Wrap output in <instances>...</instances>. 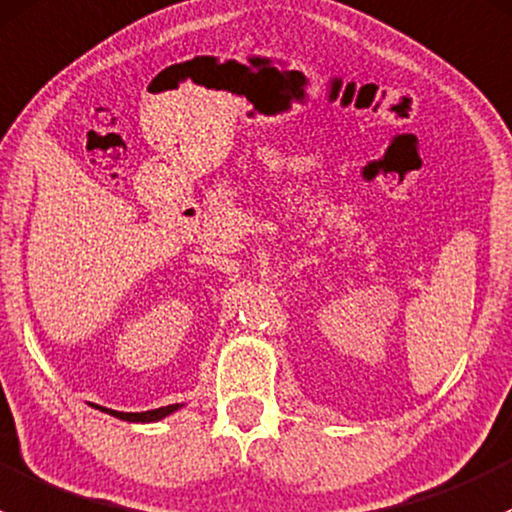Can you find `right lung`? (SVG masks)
Masks as SVG:
<instances>
[{"mask_svg":"<svg viewBox=\"0 0 512 512\" xmlns=\"http://www.w3.org/2000/svg\"><path fill=\"white\" fill-rule=\"evenodd\" d=\"M100 409H103V407H100ZM175 409H179V404H172V407H160V409H152V412H140V414L113 412V409H103V412H108V414L118 416V419H123V421H157V419H162V416L172 414V412H175Z\"/></svg>","mask_w":512,"mask_h":512,"instance_id":"obj_1","label":"right lung"}]
</instances>
